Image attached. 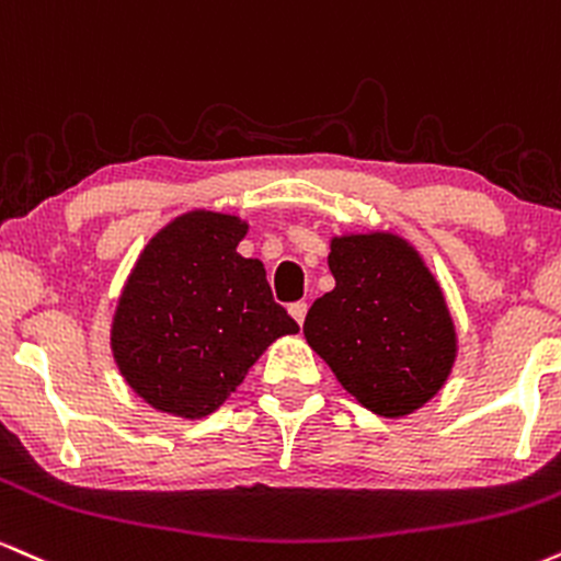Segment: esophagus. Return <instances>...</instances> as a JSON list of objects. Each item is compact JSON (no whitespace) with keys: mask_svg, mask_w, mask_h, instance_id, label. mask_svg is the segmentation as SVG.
I'll list each match as a JSON object with an SVG mask.
<instances>
[{"mask_svg":"<svg viewBox=\"0 0 561 561\" xmlns=\"http://www.w3.org/2000/svg\"><path fill=\"white\" fill-rule=\"evenodd\" d=\"M307 309H309L307 301H294V305L288 307V314H291V318L301 325V322H305V318H307Z\"/></svg>","mask_w":561,"mask_h":561,"instance_id":"esophagus-1","label":"esophagus"}]
</instances>
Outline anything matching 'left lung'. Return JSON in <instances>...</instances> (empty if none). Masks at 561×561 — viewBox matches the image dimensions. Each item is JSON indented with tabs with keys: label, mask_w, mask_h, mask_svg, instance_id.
Masks as SVG:
<instances>
[{
	"label": "left lung",
	"mask_w": 561,
	"mask_h": 561,
	"mask_svg": "<svg viewBox=\"0 0 561 561\" xmlns=\"http://www.w3.org/2000/svg\"><path fill=\"white\" fill-rule=\"evenodd\" d=\"M335 288L309 307L307 344L380 417H404L449 378L457 333L431 270L393 233L335 236Z\"/></svg>",
	"instance_id": "obj_1"
}]
</instances>
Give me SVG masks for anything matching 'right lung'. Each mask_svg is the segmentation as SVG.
Here are the masks:
<instances>
[{"instance_id":"1","label":"right lung","mask_w":561,"mask_h":561,"mask_svg":"<svg viewBox=\"0 0 561 561\" xmlns=\"http://www.w3.org/2000/svg\"><path fill=\"white\" fill-rule=\"evenodd\" d=\"M247 230L236 215L194 209L130 270L110 346L125 383L154 410L207 417L275 339L299 331L275 305L262 262L236 252Z\"/></svg>"}]
</instances>
